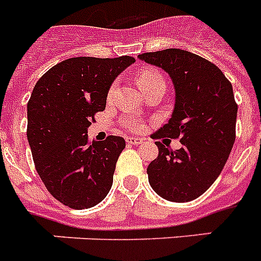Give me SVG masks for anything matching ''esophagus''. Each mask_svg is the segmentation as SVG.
Returning <instances> with one entry per match:
<instances>
[{
  "mask_svg": "<svg viewBox=\"0 0 261 261\" xmlns=\"http://www.w3.org/2000/svg\"><path fill=\"white\" fill-rule=\"evenodd\" d=\"M126 142L128 143V145H141L142 142H143V139L137 137H127Z\"/></svg>",
  "mask_w": 261,
  "mask_h": 261,
  "instance_id": "1",
  "label": "esophagus"
}]
</instances>
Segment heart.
Listing matches in <instances>:
<instances>
[{"instance_id":"b5f03b06","label":"heart","mask_w":261,"mask_h":261,"mask_svg":"<svg viewBox=\"0 0 261 261\" xmlns=\"http://www.w3.org/2000/svg\"><path fill=\"white\" fill-rule=\"evenodd\" d=\"M156 82H165V80L160 72L155 71V69H152V68L142 69V71L139 72L137 76V84H138V87L141 88V90L142 88H146V87L150 86V84H154V83H156ZM112 92H114V87H112L111 90H110L109 97L111 96ZM122 124L126 127L127 130H130V131H139L142 128L141 119H139V118L135 115L124 116L123 119H122Z\"/></svg>"}]
</instances>
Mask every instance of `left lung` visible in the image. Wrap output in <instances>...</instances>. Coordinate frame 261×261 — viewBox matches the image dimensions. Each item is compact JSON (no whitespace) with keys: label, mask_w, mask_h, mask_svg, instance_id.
Returning <instances> with one entry per match:
<instances>
[{"label":"left lung","mask_w":261,"mask_h":261,"mask_svg":"<svg viewBox=\"0 0 261 261\" xmlns=\"http://www.w3.org/2000/svg\"><path fill=\"white\" fill-rule=\"evenodd\" d=\"M138 57L167 72L174 84L171 118L152 138H179L182 143L173 151L155 142L160 152L147 167L150 185L167 201L196 200L217 179L233 147L237 105L232 84L219 67L188 50L173 48Z\"/></svg>","instance_id":"obj_1"}]
</instances>
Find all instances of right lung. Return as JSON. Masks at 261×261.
<instances>
[{"label": "right lung", "instance_id": "obj_1", "mask_svg": "<svg viewBox=\"0 0 261 261\" xmlns=\"http://www.w3.org/2000/svg\"><path fill=\"white\" fill-rule=\"evenodd\" d=\"M135 63L72 57L45 72L28 101L27 137L36 170L48 192L65 206L87 209L106 198L112 186L122 137L88 141V127L106 109L110 87Z\"/></svg>", "mask_w": 261, "mask_h": 261}]
</instances>
